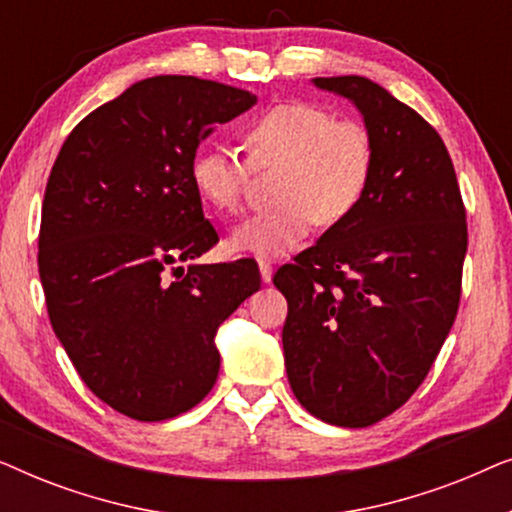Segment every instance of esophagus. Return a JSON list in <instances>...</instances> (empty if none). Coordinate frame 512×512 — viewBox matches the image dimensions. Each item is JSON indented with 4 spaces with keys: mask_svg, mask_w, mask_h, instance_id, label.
Listing matches in <instances>:
<instances>
[{
    "mask_svg": "<svg viewBox=\"0 0 512 512\" xmlns=\"http://www.w3.org/2000/svg\"><path fill=\"white\" fill-rule=\"evenodd\" d=\"M258 272H261L263 284L272 282V265L268 261H258Z\"/></svg>",
    "mask_w": 512,
    "mask_h": 512,
    "instance_id": "obj_1",
    "label": "esophagus"
}]
</instances>
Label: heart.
<instances>
[{
	"label": "heart",
	"mask_w": 512,
	"mask_h": 512,
	"mask_svg": "<svg viewBox=\"0 0 512 512\" xmlns=\"http://www.w3.org/2000/svg\"><path fill=\"white\" fill-rule=\"evenodd\" d=\"M249 163L279 167V205L244 219L230 230L228 247L237 254L282 258L300 247L312 223L335 226L359 207L375 167L370 132L349 118L307 102L265 109L244 130ZM195 193L214 212L240 209L247 165L221 146H205L191 163Z\"/></svg>",
	"instance_id": "heart-1"
}]
</instances>
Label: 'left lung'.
Listing matches in <instances>:
<instances>
[{
    "label": "left lung",
    "mask_w": 512,
    "mask_h": 512,
    "mask_svg": "<svg viewBox=\"0 0 512 512\" xmlns=\"http://www.w3.org/2000/svg\"><path fill=\"white\" fill-rule=\"evenodd\" d=\"M345 97L373 137L368 191L345 221L284 265V363L321 422L361 429L424 382L457 317L466 212L443 139L366 76L312 79Z\"/></svg>",
    "instance_id": "1"
}]
</instances>
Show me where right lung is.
I'll use <instances>...</instances> for the list:
<instances>
[{"label": "right lung", "instance_id": "1", "mask_svg": "<svg viewBox=\"0 0 512 512\" xmlns=\"http://www.w3.org/2000/svg\"><path fill=\"white\" fill-rule=\"evenodd\" d=\"M254 104L216 81L151 76L83 118L55 160L39 233L48 317L121 415L163 422L198 405L219 375V326L261 289L249 258L193 263L219 242L191 181L195 151Z\"/></svg>", "mask_w": 512, "mask_h": 512}]
</instances>
